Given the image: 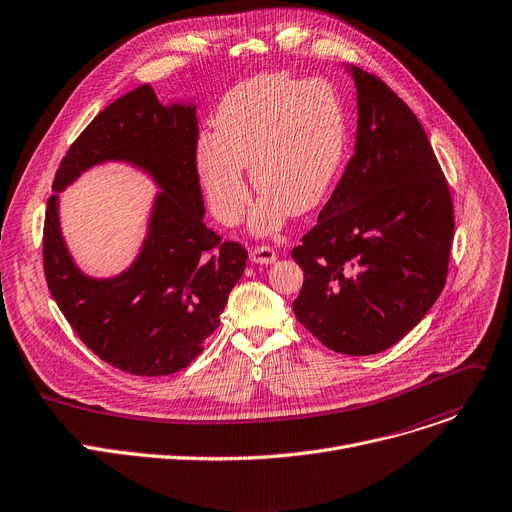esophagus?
I'll use <instances>...</instances> for the list:
<instances>
[{
	"label": "esophagus",
	"mask_w": 512,
	"mask_h": 512,
	"mask_svg": "<svg viewBox=\"0 0 512 512\" xmlns=\"http://www.w3.org/2000/svg\"><path fill=\"white\" fill-rule=\"evenodd\" d=\"M251 263H259V265H271L276 263V251L269 247H253L249 253Z\"/></svg>",
	"instance_id": "obj_1"
}]
</instances>
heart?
I'll list each match as a JSON object with an SVG mask.
<instances>
[{
	"mask_svg": "<svg viewBox=\"0 0 512 512\" xmlns=\"http://www.w3.org/2000/svg\"><path fill=\"white\" fill-rule=\"evenodd\" d=\"M214 131H199L193 166L222 224L243 218L251 183L261 191L249 218L257 236L319 208L346 150V117L325 82L261 74L234 86L216 109Z\"/></svg>",
	"mask_w": 512,
	"mask_h": 512,
	"instance_id": "1",
	"label": "heart"
}]
</instances>
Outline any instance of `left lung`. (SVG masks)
<instances>
[{"label": "left lung", "mask_w": 512, "mask_h": 512, "mask_svg": "<svg viewBox=\"0 0 512 512\" xmlns=\"http://www.w3.org/2000/svg\"><path fill=\"white\" fill-rule=\"evenodd\" d=\"M356 86V144L317 226L292 251L296 319L329 350L370 356L410 333L447 282L453 201L428 135L377 76Z\"/></svg>", "instance_id": "8db88e82"}]
</instances>
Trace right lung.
I'll return each mask as SVG.
<instances>
[{
	"mask_svg": "<svg viewBox=\"0 0 512 512\" xmlns=\"http://www.w3.org/2000/svg\"><path fill=\"white\" fill-rule=\"evenodd\" d=\"M197 105L160 102L140 86L98 113L67 150L45 216L49 290L82 342L111 366L164 377L199 356L220 325L230 290L245 271L247 251L203 224L193 166ZM140 169L159 191L139 255L119 275L96 279L73 259L60 228L58 193L102 163Z\"/></svg>",
	"mask_w": 512,
	"mask_h": 512,
	"instance_id": "right-lung-1",
	"label": "right lung"
}]
</instances>
